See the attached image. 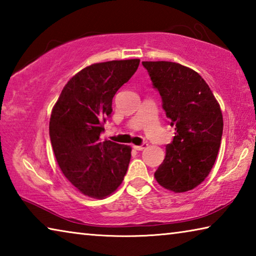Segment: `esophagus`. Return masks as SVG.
<instances>
[{
    "label": "esophagus",
    "mask_w": 256,
    "mask_h": 256,
    "mask_svg": "<svg viewBox=\"0 0 256 256\" xmlns=\"http://www.w3.org/2000/svg\"><path fill=\"white\" fill-rule=\"evenodd\" d=\"M148 146L146 144H142L141 146H133V148L136 149V150H138V151H141V150H144V149H146V146Z\"/></svg>",
    "instance_id": "obj_1"
}]
</instances>
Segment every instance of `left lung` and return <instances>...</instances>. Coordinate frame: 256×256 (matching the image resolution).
<instances>
[{"label":"left lung","instance_id":"8db88e82","mask_svg":"<svg viewBox=\"0 0 256 256\" xmlns=\"http://www.w3.org/2000/svg\"><path fill=\"white\" fill-rule=\"evenodd\" d=\"M142 66L176 131L154 172L156 180L175 193L193 190L214 164L224 130L222 110L206 82L192 68L166 60Z\"/></svg>","mask_w":256,"mask_h":256}]
</instances>
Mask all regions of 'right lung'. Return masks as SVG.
<instances>
[{
    "label": "right lung",
    "instance_id": "obj_1",
    "mask_svg": "<svg viewBox=\"0 0 256 256\" xmlns=\"http://www.w3.org/2000/svg\"><path fill=\"white\" fill-rule=\"evenodd\" d=\"M140 60H110L82 68L64 86L52 110L50 144L63 175L82 194L104 198L124 180L130 146L102 141L112 97L138 70Z\"/></svg>",
    "mask_w": 256,
    "mask_h": 256
}]
</instances>
